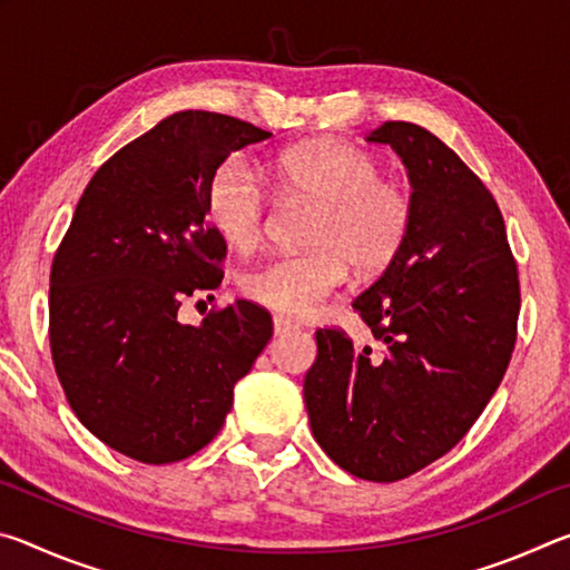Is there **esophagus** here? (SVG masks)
I'll use <instances>...</instances> for the list:
<instances>
[{
    "mask_svg": "<svg viewBox=\"0 0 570 570\" xmlns=\"http://www.w3.org/2000/svg\"><path fill=\"white\" fill-rule=\"evenodd\" d=\"M298 330V324L294 320H286V316H274V332L276 334H286Z\"/></svg>",
    "mask_w": 570,
    "mask_h": 570,
    "instance_id": "34e87169",
    "label": "esophagus"
}]
</instances>
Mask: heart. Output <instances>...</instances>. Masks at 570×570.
<instances>
[{
  "label": "heart",
  "instance_id": "b5f03b06",
  "mask_svg": "<svg viewBox=\"0 0 570 570\" xmlns=\"http://www.w3.org/2000/svg\"><path fill=\"white\" fill-rule=\"evenodd\" d=\"M276 190L312 206L302 254H282L246 268L240 292L274 312L298 316L346 278L377 274L397 258L412 226V200L400 183L382 178L377 158L340 140H314L274 160ZM210 226L234 248L262 240L268 196L244 158L220 163L208 183Z\"/></svg>",
  "mask_w": 570,
  "mask_h": 570
}]
</instances>
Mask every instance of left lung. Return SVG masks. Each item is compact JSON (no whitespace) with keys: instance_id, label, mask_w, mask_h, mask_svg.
Returning a JSON list of instances; mask_svg holds the SVG:
<instances>
[{"instance_id":"left-lung-1","label":"left lung","mask_w":570,"mask_h":570,"mask_svg":"<svg viewBox=\"0 0 570 570\" xmlns=\"http://www.w3.org/2000/svg\"><path fill=\"white\" fill-rule=\"evenodd\" d=\"M402 158L412 226L394 262L352 302L380 346L316 330L304 400L316 442L342 470L397 482L468 435L508 370L520 282L493 193L414 122L370 132Z\"/></svg>"}]
</instances>
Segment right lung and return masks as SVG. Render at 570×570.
Segmentation results:
<instances>
[{
  "label": "right lung",
  "mask_w": 570,
  "mask_h": 570,
  "mask_svg": "<svg viewBox=\"0 0 570 570\" xmlns=\"http://www.w3.org/2000/svg\"><path fill=\"white\" fill-rule=\"evenodd\" d=\"M272 138L230 115L183 110L95 173L55 250L50 350L85 428L148 465L206 448L224 428L234 384L272 340L254 302L180 324L183 298L224 278L226 240L206 196L230 153Z\"/></svg>",
  "instance_id": "right-lung-1"
}]
</instances>
